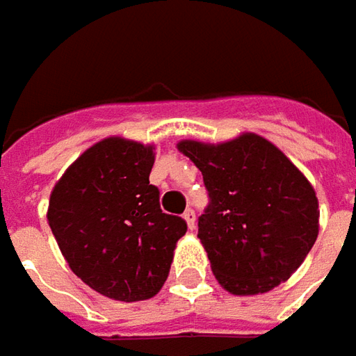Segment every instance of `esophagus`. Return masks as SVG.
Instances as JSON below:
<instances>
[{
	"mask_svg": "<svg viewBox=\"0 0 356 356\" xmlns=\"http://www.w3.org/2000/svg\"><path fill=\"white\" fill-rule=\"evenodd\" d=\"M183 219L187 221V227H189V229H195V225H197V215H195L193 209H187V211L183 213Z\"/></svg>",
	"mask_w": 356,
	"mask_h": 356,
	"instance_id": "obj_1",
	"label": "esophagus"
}]
</instances>
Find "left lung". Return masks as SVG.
<instances>
[{
	"instance_id": "obj_1",
	"label": "left lung",
	"mask_w": 356,
	"mask_h": 356,
	"mask_svg": "<svg viewBox=\"0 0 356 356\" xmlns=\"http://www.w3.org/2000/svg\"><path fill=\"white\" fill-rule=\"evenodd\" d=\"M201 171L209 207L199 217L211 270L231 295L267 293L301 267L318 235L313 185L257 133L225 143L179 141Z\"/></svg>"
}]
</instances>
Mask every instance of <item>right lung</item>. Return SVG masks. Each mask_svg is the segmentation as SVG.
<instances>
[{"mask_svg":"<svg viewBox=\"0 0 356 356\" xmlns=\"http://www.w3.org/2000/svg\"><path fill=\"white\" fill-rule=\"evenodd\" d=\"M153 163L155 145L107 137L71 163L49 197L47 223L70 269L115 301L155 297L187 231L159 207Z\"/></svg>","mask_w":356,"mask_h":356,"instance_id":"1","label":"right lung"}]
</instances>
